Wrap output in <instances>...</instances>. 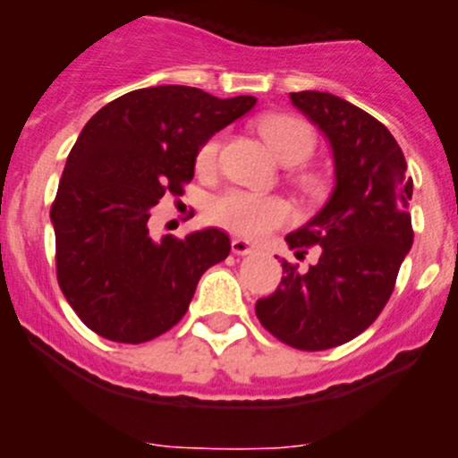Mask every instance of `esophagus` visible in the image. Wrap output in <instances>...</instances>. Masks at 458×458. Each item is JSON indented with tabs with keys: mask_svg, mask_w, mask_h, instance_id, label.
Returning a JSON list of instances; mask_svg holds the SVG:
<instances>
[{
	"mask_svg": "<svg viewBox=\"0 0 458 458\" xmlns=\"http://www.w3.org/2000/svg\"><path fill=\"white\" fill-rule=\"evenodd\" d=\"M257 248L252 246V243H248L246 239H233V252L237 257H243V255H250V252H255Z\"/></svg>",
	"mask_w": 458,
	"mask_h": 458,
	"instance_id": "1",
	"label": "esophagus"
}]
</instances>
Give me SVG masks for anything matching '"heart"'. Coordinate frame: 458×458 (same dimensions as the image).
Segmentation results:
<instances>
[{
    "label": "heart",
    "mask_w": 458,
    "mask_h": 458,
    "mask_svg": "<svg viewBox=\"0 0 458 458\" xmlns=\"http://www.w3.org/2000/svg\"><path fill=\"white\" fill-rule=\"evenodd\" d=\"M259 131L284 164H301L315 150V132L303 119L294 117V114H266L259 122ZM219 148V137H210L201 143V148L197 150L199 173L206 174L215 170ZM294 179L301 188H310L315 183V177L308 173H299ZM206 219L237 237L261 239L263 234L279 228L290 219V208L279 197L255 195V192L246 191H225L208 203Z\"/></svg>",
    "instance_id": "heart-1"
}]
</instances>
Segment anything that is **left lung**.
<instances>
[{
	"label": "left lung",
	"mask_w": 458,
	"mask_h": 458,
	"mask_svg": "<svg viewBox=\"0 0 458 458\" xmlns=\"http://www.w3.org/2000/svg\"><path fill=\"white\" fill-rule=\"evenodd\" d=\"M290 101L327 137L335 155V191L312 221L285 237L306 272L284 259V276L259 299L261 326L290 348H336L370 327L394 290L412 248V177L386 126L330 92H290Z\"/></svg>",
	"instance_id": "8db88e82"
}]
</instances>
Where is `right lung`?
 Listing matches in <instances>:
<instances>
[{
    "instance_id": "obj_1",
    "label": "right lung",
    "mask_w": 458,
    "mask_h": 458,
    "mask_svg": "<svg viewBox=\"0 0 458 458\" xmlns=\"http://www.w3.org/2000/svg\"><path fill=\"white\" fill-rule=\"evenodd\" d=\"M255 104L155 86L117 97L86 123L50 219L57 284L92 332L132 345L157 339L186 315L203 272L230 255L224 230L155 242L148 219L161 197L183 195L201 143Z\"/></svg>"
}]
</instances>
